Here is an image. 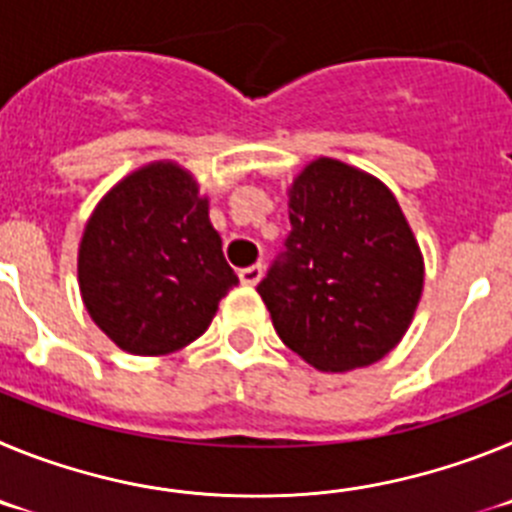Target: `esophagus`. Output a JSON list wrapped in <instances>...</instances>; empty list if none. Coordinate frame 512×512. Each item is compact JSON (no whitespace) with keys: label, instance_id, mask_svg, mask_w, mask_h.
I'll list each match as a JSON object with an SVG mask.
<instances>
[{"label":"esophagus","instance_id":"obj_1","mask_svg":"<svg viewBox=\"0 0 512 512\" xmlns=\"http://www.w3.org/2000/svg\"><path fill=\"white\" fill-rule=\"evenodd\" d=\"M238 277H241V282L246 284V287H256V284L261 282V277H264V266L261 264L246 266V269L238 271Z\"/></svg>","mask_w":512,"mask_h":512}]
</instances>
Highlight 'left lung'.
<instances>
[{
    "instance_id": "left-lung-1",
    "label": "left lung",
    "mask_w": 512,
    "mask_h": 512,
    "mask_svg": "<svg viewBox=\"0 0 512 512\" xmlns=\"http://www.w3.org/2000/svg\"><path fill=\"white\" fill-rule=\"evenodd\" d=\"M284 251L259 289L284 346L348 372L402 341L423 292V253L377 176L318 158L289 187Z\"/></svg>"
}]
</instances>
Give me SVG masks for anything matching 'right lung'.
<instances>
[{
	"label": "right lung",
	"mask_w": 512,
	"mask_h": 512,
	"mask_svg": "<svg viewBox=\"0 0 512 512\" xmlns=\"http://www.w3.org/2000/svg\"><path fill=\"white\" fill-rule=\"evenodd\" d=\"M189 171L156 161L94 207L79 246V289L104 336L135 356L189 346L238 284Z\"/></svg>",
	"instance_id": "add662e5"
}]
</instances>
